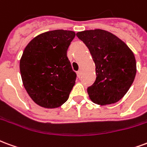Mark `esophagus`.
I'll return each mask as SVG.
<instances>
[{
  "label": "esophagus",
  "mask_w": 147,
  "mask_h": 147,
  "mask_svg": "<svg viewBox=\"0 0 147 147\" xmlns=\"http://www.w3.org/2000/svg\"><path fill=\"white\" fill-rule=\"evenodd\" d=\"M77 75H78V78H81V71H80V70H79V71H78V72H77Z\"/></svg>",
  "instance_id": "obj_1"
}]
</instances>
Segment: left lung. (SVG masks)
<instances>
[{
    "label": "left lung",
    "mask_w": 147,
    "mask_h": 147,
    "mask_svg": "<svg viewBox=\"0 0 147 147\" xmlns=\"http://www.w3.org/2000/svg\"><path fill=\"white\" fill-rule=\"evenodd\" d=\"M77 37L89 49L96 65V81L87 89L90 99L98 105L118 102L136 74L133 52L117 36L103 30L78 32Z\"/></svg>",
    "instance_id": "left-lung-1"
}]
</instances>
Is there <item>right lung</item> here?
<instances>
[{
	"label": "right lung",
	"mask_w": 147,
	"mask_h": 147,
	"mask_svg": "<svg viewBox=\"0 0 147 147\" xmlns=\"http://www.w3.org/2000/svg\"><path fill=\"white\" fill-rule=\"evenodd\" d=\"M74 37L71 30L48 31L34 37L24 49L19 63L22 83L42 107H59L69 98L77 74L67 50Z\"/></svg>",
	"instance_id": "obj_1"
}]
</instances>
